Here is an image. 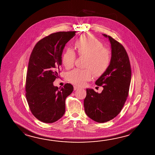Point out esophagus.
Wrapping results in <instances>:
<instances>
[{"label": "esophagus", "mask_w": 155, "mask_h": 155, "mask_svg": "<svg viewBox=\"0 0 155 155\" xmlns=\"http://www.w3.org/2000/svg\"><path fill=\"white\" fill-rule=\"evenodd\" d=\"M79 88V87H78L77 86H76V85H74V86L73 87V89H74V91H76L77 89H78Z\"/></svg>", "instance_id": "34e87169"}]
</instances>
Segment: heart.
Wrapping results in <instances>:
<instances>
[{
	"label": "heart",
	"instance_id": "b5f03b06",
	"mask_svg": "<svg viewBox=\"0 0 155 155\" xmlns=\"http://www.w3.org/2000/svg\"><path fill=\"white\" fill-rule=\"evenodd\" d=\"M79 57H85L86 70L74 69L67 74V79L73 84L82 86L94 76L103 75L109 68L111 61L110 51L104 48L101 41L91 34H84L77 38L73 44ZM76 54L71 49L63 53L62 62L66 69L71 68L76 60Z\"/></svg>",
	"mask_w": 155,
	"mask_h": 155
}]
</instances>
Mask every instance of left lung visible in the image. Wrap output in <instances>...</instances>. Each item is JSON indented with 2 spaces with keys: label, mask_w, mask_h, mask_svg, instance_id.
<instances>
[{
  "label": "left lung",
  "mask_w": 155,
  "mask_h": 155,
  "mask_svg": "<svg viewBox=\"0 0 155 155\" xmlns=\"http://www.w3.org/2000/svg\"><path fill=\"white\" fill-rule=\"evenodd\" d=\"M111 57L107 71L98 78L95 84L102 86L101 93L87 89L84 100L85 113L91 119L103 123L114 119L120 113L129 94L131 78L129 58L123 46L110 36Z\"/></svg>",
  "instance_id": "8db88e82"
}]
</instances>
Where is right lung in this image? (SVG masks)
Here are the masks:
<instances>
[{
  "instance_id": "obj_1",
  "label": "right lung",
  "mask_w": 155,
  "mask_h": 155,
  "mask_svg": "<svg viewBox=\"0 0 155 155\" xmlns=\"http://www.w3.org/2000/svg\"><path fill=\"white\" fill-rule=\"evenodd\" d=\"M76 31L57 32L38 41L28 62L26 98L32 114L45 123H52L65 112L66 98L72 93L70 83L58 88L53 82L60 77L62 54Z\"/></svg>"
}]
</instances>
